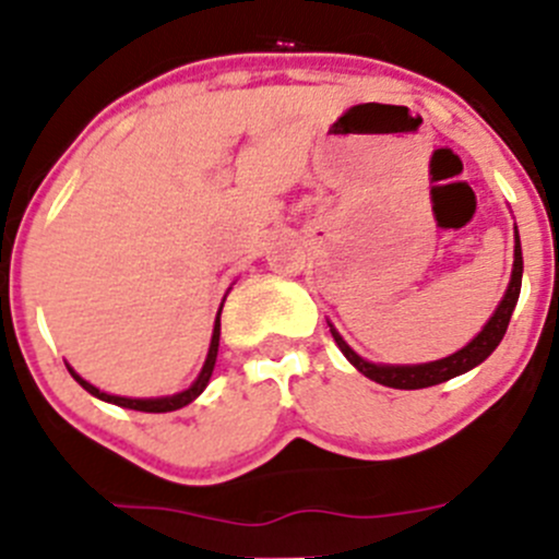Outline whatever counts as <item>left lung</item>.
I'll use <instances>...</instances> for the list:
<instances>
[{"mask_svg":"<svg viewBox=\"0 0 559 559\" xmlns=\"http://www.w3.org/2000/svg\"><path fill=\"white\" fill-rule=\"evenodd\" d=\"M520 289H522V243H520V233L514 227V267H511V281H509V289H506L503 300L498 302L495 313L489 316L487 324L481 326L476 337H473L467 346H462L460 352L449 354V357L436 359V362H421V365H384V362H370V359L359 357L346 341H343L341 332L335 330L332 321L330 324L332 337H335L337 348L343 352V357L354 365L362 376H368L370 381L376 384H384L392 389H425V386H436L443 384V381L454 379V376L467 373L473 370L476 365H481L495 348L500 346L503 341L506 330H509V321L511 313H514L516 300H520Z\"/></svg>","mask_w":559,"mask_h":559,"instance_id":"left-lung-1","label":"left lung"}]
</instances>
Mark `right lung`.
<instances>
[{
    "instance_id": "add662e5",
    "label": "right lung",
    "mask_w": 559,
    "mask_h": 559,
    "mask_svg": "<svg viewBox=\"0 0 559 559\" xmlns=\"http://www.w3.org/2000/svg\"><path fill=\"white\" fill-rule=\"evenodd\" d=\"M224 300H227V295H224ZM224 308V302H222ZM222 308H218L216 313V324H213V335H211V346H207V357H205V365H202L200 376H197L194 381H191V386H186L183 392H175V394H165V397H121V394H110V392H103L99 386L88 384L83 376H78L75 370H72V365H67V370H70L72 379L78 381L83 389H86L88 394H94V397L105 400V403H112V405H121V408H132V411H145V414H167V411H178L183 408V405H189L191 400L200 397L202 392H205V386L211 384V376H213V368H216V357H218V335H222Z\"/></svg>"
}]
</instances>
